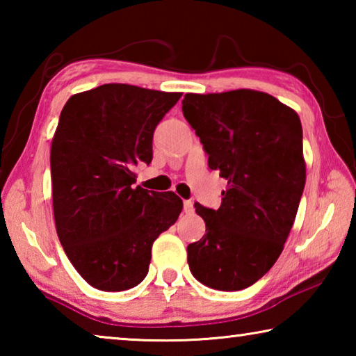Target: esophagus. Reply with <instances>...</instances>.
<instances>
[{
  "label": "esophagus",
  "instance_id": "esophagus-1",
  "mask_svg": "<svg viewBox=\"0 0 356 356\" xmlns=\"http://www.w3.org/2000/svg\"><path fill=\"white\" fill-rule=\"evenodd\" d=\"M184 212L185 213L195 212V207H193V201H184Z\"/></svg>",
  "mask_w": 356,
  "mask_h": 356
}]
</instances>
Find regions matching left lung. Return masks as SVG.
<instances>
[{
	"label": "left lung",
	"mask_w": 356,
	"mask_h": 356,
	"mask_svg": "<svg viewBox=\"0 0 356 356\" xmlns=\"http://www.w3.org/2000/svg\"><path fill=\"white\" fill-rule=\"evenodd\" d=\"M182 111L227 180L220 209L195 204L206 236L186 246L190 272L216 291L254 284L280 257L306 182L298 114L273 95L185 94Z\"/></svg>",
	"instance_id": "left-lung-1"
}]
</instances>
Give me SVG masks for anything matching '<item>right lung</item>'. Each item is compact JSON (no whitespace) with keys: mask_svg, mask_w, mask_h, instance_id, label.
I'll return each instance as SVG.
<instances>
[{"mask_svg":"<svg viewBox=\"0 0 356 356\" xmlns=\"http://www.w3.org/2000/svg\"><path fill=\"white\" fill-rule=\"evenodd\" d=\"M180 92L102 84L72 95L59 116L50 165L56 232L81 278L120 292L149 272L152 243L182 212L172 191L134 186L152 161L154 130Z\"/></svg>","mask_w":356,"mask_h":356,"instance_id":"obj_1","label":"right lung"}]
</instances>
